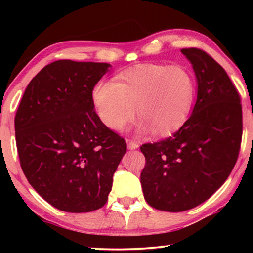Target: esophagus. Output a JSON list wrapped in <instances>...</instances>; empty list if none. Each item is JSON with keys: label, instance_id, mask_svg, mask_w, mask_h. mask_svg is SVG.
Segmentation results:
<instances>
[{"label": "esophagus", "instance_id": "obj_1", "mask_svg": "<svg viewBox=\"0 0 253 253\" xmlns=\"http://www.w3.org/2000/svg\"><path fill=\"white\" fill-rule=\"evenodd\" d=\"M126 147H127V150L132 151V150H137V148L139 147V145H138V143H136V141L126 139Z\"/></svg>", "mask_w": 253, "mask_h": 253}]
</instances>
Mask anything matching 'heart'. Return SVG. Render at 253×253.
Segmentation results:
<instances>
[{
    "mask_svg": "<svg viewBox=\"0 0 253 253\" xmlns=\"http://www.w3.org/2000/svg\"><path fill=\"white\" fill-rule=\"evenodd\" d=\"M196 95L192 75L185 68L143 64L100 82L92 89L96 116L112 131H121L136 115L141 132L166 136L178 130L190 115Z\"/></svg>",
    "mask_w": 253,
    "mask_h": 253,
    "instance_id": "b5f03b06",
    "label": "heart"
}]
</instances>
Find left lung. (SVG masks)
Returning <instances> with one entry per match:
<instances>
[{"mask_svg": "<svg viewBox=\"0 0 253 253\" xmlns=\"http://www.w3.org/2000/svg\"><path fill=\"white\" fill-rule=\"evenodd\" d=\"M197 81V100L185 123L167 139L140 146L145 200L183 212L205 202L226 182L242 139V106L227 72L205 51L184 48Z\"/></svg>", "mask_w": 253, "mask_h": 253, "instance_id": "obj_1", "label": "left lung"}]
</instances>
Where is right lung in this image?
I'll list each match as a JSON object with an SVG mask.
<instances>
[{"mask_svg":"<svg viewBox=\"0 0 253 253\" xmlns=\"http://www.w3.org/2000/svg\"><path fill=\"white\" fill-rule=\"evenodd\" d=\"M112 65L60 60L24 92L15 117L17 150L27 181L69 213L99 210L126 154L123 138L96 116L92 89Z\"/></svg>","mask_w":253,"mask_h":253,"instance_id":"1","label":"right lung"}]
</instances>
